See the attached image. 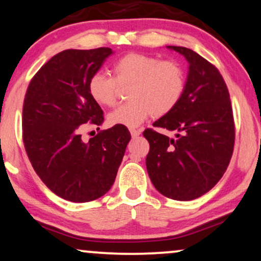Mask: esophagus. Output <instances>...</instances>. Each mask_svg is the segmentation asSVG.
<instances>
[{
    "label": "esophagus",
    "mask_w": 261,
    "mask_h": 261,
    "mask_svg": "<svg viewBox=\"0 0 261 261\" xmlns=\"http://www.w3.org/2000/svg\"><path fill=\"white\" fill-rule=\"evenodd\" d=\"M130 134H131V136H133V138H136L142 134V130H140V128H131Z\"/></svg>",
    "instance_id": "34e87169"
}]
</instances>
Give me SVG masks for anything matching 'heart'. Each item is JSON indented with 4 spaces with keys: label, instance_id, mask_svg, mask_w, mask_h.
Here are the masks:
<instances>
[{
    "label": "heart",
    "instance_id": "b5f03b06",
    "mask_svg": "<svg viewBox=\"0 0 261 261\" xmlns=\"http://www.w3.org/2000/svg\"><path fill=\"white\" fill-rule=\"evenodd\" d=\"M113 77L96 72L89 79L92 100L105 107L113 106L119 87L130 85L126 103L108 114L112 126L137 127L151 114L161 117L172 111L183 96L186 77L176 61L160 60L142 53H128L112 65Z\"/></svg>",
    "mask_w": 261,
    "mask_h": 261
}]
</instances>
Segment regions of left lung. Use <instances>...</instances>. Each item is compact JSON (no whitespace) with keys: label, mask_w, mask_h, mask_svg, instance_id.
I'll use <instances>...</instances> for the list:
<instances>
[{"label":"left lung","mask_w":261,"mask_h":261,"mask_svg":"<svg viewBox=\"0 0 261 261\" xmlns=\"http://www.w3.org/2000/svg\"><path fill=\"white\" fill-rule=\"evenodd\" d=\"M189 64L183 96L153 124L176 131L170 138L147 128L149 178L159 193L178 201L202 196L219 182L231 159L235 125L230 95L219 71L191 49L167 45Z\"/></svg>","instance_id":"obj_1"}]
</instances>
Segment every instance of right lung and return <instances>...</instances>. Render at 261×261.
<instances>
[{
	"label": "right lung",
	"instance_id": "obj_1",
	"mask_svg": "<svg viewBox=\"0 0 261 261\" xmlns=\"http://www.w3.org/2000/svg\"><path fill=\"white\" fill-rule=\"evenodd\" d=\"M112 54L111 48L59 53L35 74L25 95L22 141L29 159L42 182L72 202L96 200L111 189L131 138L127 127L113 126L82 140V130L103 121L88 83Z\"/></svg>",
	"mask_w": 261,
	"mask_h": 261
}]
</instances>
